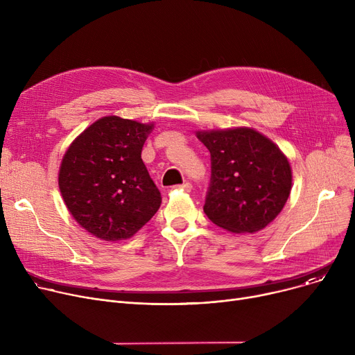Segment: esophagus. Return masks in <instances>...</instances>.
Returning <instances> with one entry per match:
<instances>
[{"label":"esophagus","mask_w":355,"mask_h":355,"mask_svg":"<svg viewBox=\"0 0 355 355\" xmlns=\"http://www.w3.org/2000/svg\"><path fill=\"white\" fill-rule=\"evenodd\" d=\"M175 189H180V190H182V191L190 193V191L193 190V185H191V182H184V184H181V185H177Z\"/></svg>","instance_id":"1"}]
</instances>
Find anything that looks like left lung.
<instances>
[{"label": "left lung", "instance_id": "1", "mask_svg": "<svg viewBox=\"0 0 355 355\" xmlns=\"http://www.w3.org/2000/svg\"><path fill=\"white\" fill-rule=\"evenodd\" d=\"M211 155L204 213L232 233L265 229L282 211L292 189L285 154L252 128L198 130Z\"/></svg>", "mask_w": 355, "mask_h": 355}]
</instances>
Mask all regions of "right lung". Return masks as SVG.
Segmentation results:
<instances>
[{"instance_id":"obj_1","label":"right lung","mask_w":355,"mask_h":355,"mask_svg":"<svg viewBox=\"0 0 355 355\" xmlns=\"http://www.w3.org/2000/svg\"><path fill=\"white\" fill-rule=\"evenodd\" d=\"M154 123L103 116L71 142L60 171L66 207L90 234L132 237L161 206V193L141 158Z\"/></svg>"}]
</instances>
